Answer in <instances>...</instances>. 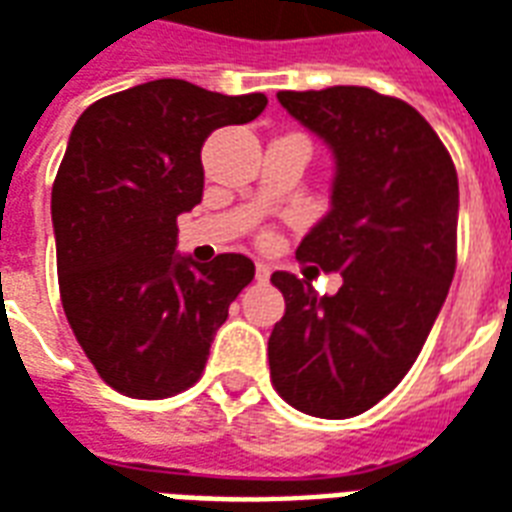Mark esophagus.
<instances>
[{
  "mask_svg": "<svg viewBox=\"0 0 512 512\" xmlns=\"http://www.w3.org/2000/svg\"><path fill=\"white\" fill-rule=\"evenodd\" d=\"M272 275V267L270 264H264V261H259L256 264V280H267Z\"/></svg>",
  "mask_w": 512,
  "mask_h": 512,
  "instance_id": "obj_1",
  "label": "esophagus"
}]
</instances>
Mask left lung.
<instances>
[{"instance_id":"8db88e82","label":"left lung","mask_w":512,"mask_h":512,"mask_svg":"<svg viewBox=\"0 0 512 512\" xmlns=\"http://www.w3.org/2000/svg\"><path fill=\"white\" fill-rule=\"evenodd\" d=\"M334 159L329 213L297 256L340 272L334 297L275 272L286 313L270 334L278 394L307 416L351 418L407 375L456 270L459 178L440 137L402 99L372 88L280 91Z\"/></svg>"}]
</instances>
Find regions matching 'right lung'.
<instances>
[{"label": "right lung", "mask_w": 512, "mask_h": 512, "mask_svg": "<svg viewBox=\"0 0 512 512\" xmlns=\"http://www.w3.org/2000/svg\"><path fill=\"white\" fill-rule=\"evenodd\" d=\"M264 94L226 96L188 80H151L80 115L53 183L61 305L107 386L164 399L194 386L253 261L180 256L178 215L202 202V145L248 124Z\"/></svg>", "instance_id": "right-lung-1"}]
</instances>
